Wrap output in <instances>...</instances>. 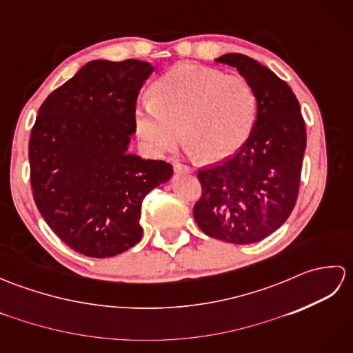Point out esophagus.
<instances>
[{
	"label": "esophagus",
	"instance_id": "1",
	"mask_svg": "<svg viewBox=\"0 0 353 353\" xmlns=\"http://www.w3.org/2000/svg\"><path fill=\"white\" fill-rule=\"evenodd\" d=\"M174 171L176 172H185V174H191V172H194V170L191 167H188V165H183V163H176Z\"/></svg>",
	"mask_w": 353,
	"mask_h": 353
}]
</instances>
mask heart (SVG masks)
<instances>
[{
	"instance_id": "b5f03b06",
	"label": "heart",
	"mask_w": 353,
	"mask_h": 353,
	"mask_svg": "<svg viewBox=\"0 0 353 353\" xmlns=\"http://www.w3.org/2000/svg\"><path fill=\"white\" fill-rule=\"evenodd\" d=\"M258 99L249 80L200 65H179L156 81L152 99L133 109L137 133L163 153L181 139L205 161L234 154L250 137Z\"/></svg>"
}]
</instances>
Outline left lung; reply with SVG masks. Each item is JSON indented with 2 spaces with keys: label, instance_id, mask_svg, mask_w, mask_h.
Here are the masks:
<instances>
[{
  "label": "left lung",
  "instance_id": "left-lung-1",
  "mask_svg": "<svg viewBox=\"0 0 353 353\" xmlns=\"http://www.w3.org/2000/svg\"><path fill=\"white\" fill-rule=\"evenodd\" d=\"M215 62L234 66L249 80L258 99L256 121L232 159L199 171L201 197L194 220L208 236L252 244L279 229L296 205L305 121L294 92L267 66L238 52Z\"/></svg>",
  "mask_w": 353,
  "mask_h": 353
}]
</instances>
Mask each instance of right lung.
Here are the masks:
<instances>
[{"mask_svg": "<svg viewBox=\"0 0 353 353\" xmlns=\"http://www.w3.org/2000/svg\"><path fill=\"white\" fill-rule=\"evenodd\" d=\"M153 71L134 59L88 62L37 112L28 142L34 203L85 256H115L139 243L142 200L172 176L165 161L129 153L133 109Z\"/></svg>", "mask_w": 353, "mask_h": 353, "instance_id": "obj_1", "label": "right lung"}]
</instances>
